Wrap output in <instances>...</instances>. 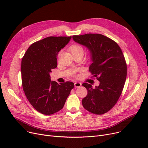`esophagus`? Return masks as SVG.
<instances>
[{"label": "esophagus", "mask_w": 148, "mask_h": 148, "mask_svg": "<svg viewBox=\"0 0 148 148\" xmlns=\"http://www.w3.org/2000/svg\"><path fill=\"white\" fill-rule=\"evenodd\" d=\"M82 86V83L79 82H75L74 83V86L75 88H80Z\"/></svg>", "instance_id": "obj_1"}]
</instances>
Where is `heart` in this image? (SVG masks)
Masks as SVG:
<instances>
[{
    "label": "heart",
    "instance_id": "obj_1",
    "mask_svg": "<svg viewBox=\"0 0 148 148\" xmlns=\"http://www.w3.org/2000/svg\"><path fill=\"white\" fill-rule=\"evenodd\" d=\"M70 51L72 54L77 53H83V48L80 45L78 44H74L70 47L69 48Z\"/></svg>",
    "mask_w": 148,
    "mask_h": 148
}]
</instances>
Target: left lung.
Listing matches in <instances>:
<instances>
[{"mask_svg": "<svg viewBox=\"0 0 148 148\" xmlns=\"http://www.w3.org/2000/svg\"><path fill=\"white\" fill-rule=\"evenodd\" d=\"M73 38L89 50L92 63L89 71L99 81L95 88L88 83L82 84L88 90L83 106L94 114L107 113L117 103L126 80L127 67L122 51L115 41L101 34L74 35Z\"/></svg>", "mask_w": 148, "mask_h": 148, "instance_id": "left-lung-1", "label": "left lung"}]
</instances>
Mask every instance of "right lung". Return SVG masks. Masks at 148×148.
<instances>
[{
  "mask_svg": "<svg viewBox=\"0 0 148 148\" xmlns=\"http://www.w3.org/2000/svg\"><path fill=\"white\" fill-rule=\"evenodd\" d=\"M71 36H49L31 45L22 58L21 73L25 94L35 109L50 115L64 107L74 87L71 82L59 84L51 81L50 73L56 68L57 56Z\"/></svg>",
  "mask_w": 148,
  "mask_h": 148,
  "instance_id": "obj_1",
  "label": "right lung"
}]
</instances>
